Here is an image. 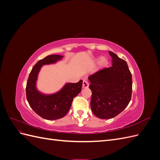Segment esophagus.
Returning a JSON list of instances; mask_svg holds the SVG:
<instances>
[{
    "instance_id": "obj_1",
    "label": "esophagus",
    "mask_w": 160,
    "mask_h": 160,
    "mask_svg": "<svg viewBox=\"0 0 160 160\" xmlns=\"http://www.w3.org/2000/svg\"><path fill=\"white\" fill-rule=\"evenodd\" d=\"M89 83L87 81H85V80H84L83 81V88H88V87H89Z\"/></svg>"
}]
</instances>
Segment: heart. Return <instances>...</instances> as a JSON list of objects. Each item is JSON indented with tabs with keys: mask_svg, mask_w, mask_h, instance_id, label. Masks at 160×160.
Segmentation results:
<instances>
[{
	"mask_svg": "<svg viewBox=\"0 0 160 160\" xmlns=\"http://www.w3.org/2000/svg\"><path fill=\"white\" fill-rule=\"evenodd\" d=\"M99 63L101 66H103L106 63V59L105 57H101L99 60Z\"/></svg>",
	"mask_w": 160,
	"mask_h": 160,
	"instance_id": "heart-1",
	"label": "heart"
}]
</instances>
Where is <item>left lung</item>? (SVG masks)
<instances>
[{
	"mask_svg": "<svg viewBox=\"0 0 160 160\" xmlns=\"http://www.w3.org/2000/svg\"><path fill=\"white\" fill-rule=\"evenodd\" d=\"M112 66L89 77L91 108L100 119H111L128 105L132 98V77L127 62L113 52Z\"/></svg>",
	"mask_w": 160,
	"mask_h": 160,
	"instance_id": "left-lung-1",
	"label": "left lung"
}]
</instances>
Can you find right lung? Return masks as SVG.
I'll list each match as a JSON object with an SVG mask.
<instances>
[{
	"instance_id": "obj_1",
	"label": "right lung",
	"mask_w": 160,
	"mask_h": 160,
	"mask_svg": "<svg viewBox=\"0 0 160 160\" xmlns=\"http://www.w3.org/2000/svg\"><path fill=\"white\" fill-rule=\"evenodd\" d=\"M62 58L61 55H52L38 61L32 67L27 80L26 95L28 104L37 115L47 120L63 118L70 109L73 98L82 89L83 81L80 80L76 83L65 84L62 89L51 95L42 94L37 89L36 82L41 67L55 63Z\"/></svg>"
}]
</instances>
